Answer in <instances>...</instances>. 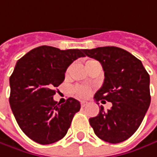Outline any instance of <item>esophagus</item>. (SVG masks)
Instances as JSON below:
<instances>
[{
	"mask_svg": "<svg viewBox=\"0 0 157 157\" xmlns=\"http://www.w3.org/2000/svg\"><path fill=\"white\" fill-rule=\"evenodd\" d=\"M87 105V102L86 101H81V106L82 107H85Z\"/></svg>",
	"mask_w": 157,
	"mask_h": 157,
	"instance_id": "34e87169",
	"label": "esophagus"
}]
</instances>
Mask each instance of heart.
<instances>
[{
	"mask_svg": "<svg viewBox=\"0 0 157 157\" xmlns=\"http://www.w3.org/2000/svg\"><path fill=\"white\" fill-rule=\"evenodd\" d=\"M94 62H97V61L93 60V59L87 60V61L85 62V67L88 66V65H90L91 64H93ZM71 67H72V66H69V67L66 69V71H65V73H64L65 78H67V77L69 76V74H70V71H71ZM73 92H74V93H75L76 96H78L79 98L84 99V98H87V97L91 94L92 90H91L89 87H86V86H75V87L73 89Z\"/></svg>",
	"mask_w": 157,
	"mask_h": 157,
	"instance_id": "b5f03b06",
	"label": "heart"
}]
</instances>
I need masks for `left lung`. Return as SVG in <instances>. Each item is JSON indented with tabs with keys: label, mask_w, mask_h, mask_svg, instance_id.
<instances>
[{
	"label": "left lung",
	"mask_w": 157,
	"mask_h": 157,
	"mask_svg": "<svg viewBox=\"0 0 157 157\" xmlns=\"http://www.w3.org/2000/svg\"><path fill=\"white\" fill-rule=\"evenodd\" d=\"M83 53L98 60L104 71V82L94 95L95 101L112 103L108 110L101 106L99 114L89 120L90 125L103 141L123 142L136 131L149 108V75L139 59L117 47L83 49Z\"/></svg>",
	"instance_id": "1"
}]
</instances>
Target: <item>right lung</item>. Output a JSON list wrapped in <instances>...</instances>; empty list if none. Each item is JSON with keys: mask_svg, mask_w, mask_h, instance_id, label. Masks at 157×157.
<instances>
[{"mask_svg": "<svg viewBox=\"0 0 157 157\" xmlns=\"http://www.w3.org/2000/svg\"><path fill=\"white\" fill-rule=\"evenodd\" d=\"M82 56L83 49L41 46L18 60L10 77L9 101L20 128L33 141L48 145L66 135L80 102L68 98L60 104L53 97L64 82L67 67Z\"/></svg>", "mask_w": 157, "mask_h": 157, "instance_id": "1", "label": "right lung"}]
</instances>
